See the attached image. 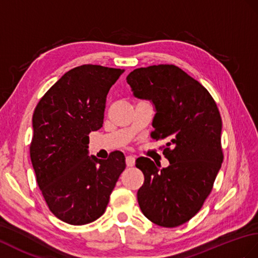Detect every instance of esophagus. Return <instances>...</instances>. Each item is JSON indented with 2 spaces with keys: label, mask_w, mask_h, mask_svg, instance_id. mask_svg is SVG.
I'll return each mask as SVG.
<instances>
[{
  "label": "esophagus",
  "mask_w": 258,
  "mask_h": 258,
  "mask_svg": "<svg viewBox=\"0 0 258 258\" xmlns=\"http://www.w3.org/2000/svg\"><path fill=\"white\" fill-rule=\"evenodd\" d=\"M125 161H126V165L128 167H132L135 165V156H133V155H128V156H126V158H125Z\"/></svg>",
  "instance_id": "esophagus-1"
}]
</instances>
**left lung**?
I'll return each mask as SVG.
<instances>
[{
	"label": "left lung",
	"mask_w": 258,
	"mask_h": 258,
	"mask_svg": "<svg viewBox=\"0 0 258 258\" xmlns=\"http://www.w3.org/2000/svg\"><path fill=\"white\" fill-rule=\"evenodd\" d=\"M126 81L135 98L155 105L152 137L167 142L163 154L169 160L160 169L149 158L136 159L145 178L137 201L153 223L179 226L199 212L222 165L219 109L208 90L177 66L137 68Z\"/></svg>",
	"instance_id": "obj_1"
}]
</instances>
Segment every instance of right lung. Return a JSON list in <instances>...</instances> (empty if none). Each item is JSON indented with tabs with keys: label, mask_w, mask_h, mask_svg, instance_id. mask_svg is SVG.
Instances as JSON below:
<instances>
[{
	"label": "right lung",
	"mask_w": 258,
	"mask_h": 258,
	"mask_svg": "<svg viewBox=\"0 0 258 258\" xmlns=\"http://www.w3.org/2000/svg\"><path fill=\"white\" fill-rule=\"evenodd\" d=\"M124 69L83 64L66 73L38 102L29 147L36 180L49 210L73 225L104 213L125 169L122 152L89 156V134L102 127L106 95Z\"/></svg>",
	"instance_id": "obj_1"
}]
</instances>
